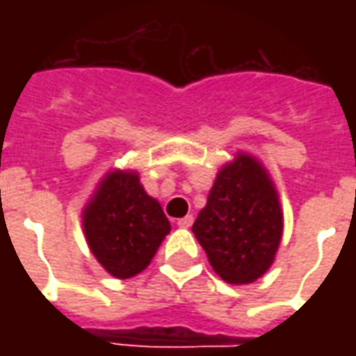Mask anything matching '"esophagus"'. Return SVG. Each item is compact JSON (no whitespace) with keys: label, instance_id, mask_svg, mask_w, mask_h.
I'll return each instance as SVG.
<instances>
[{"label":"esophagus","instance_id":"esophagus-1","mask_svg":"<svg viewBox=\"0 0 356 356\" xmlns=\"http://www.w3.org/2000/svg\"><path fill=\"white\" fill-rule=\"evenodd\" d=\"M194 223V217L193 216H185V217H181L177 221V225L181 227V229H188V227H193Z\"/></svg>","mask_w":356,"mask_h":356}]
</instances>
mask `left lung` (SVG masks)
<instances>
[{"label":"left lung","instance_id":"left-lung-1","mask_svg":"<svg viewBox=\"0 0 356 356\" xmlns=\"http://www.w3.org/2000/svg\"><path fill=\"white\" fill-rule=\"evenodd\" d=\"M284 219L275 183L254 156L238 152L219 170L193 232L229 284H252L275 261Z\"/></svg>","mask_w":356,"mask_h":356}]
</instances>
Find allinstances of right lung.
Listing matches in <instances>:
<instances>
[{"label": "right lung", "mask_w": 356, "mask_h": 356, "mask_svg": "<svg viewBox=\"0 0 356 356\" xmlns=\"http://www.w3.org/2000/svg\"><path fill=\"white\" fill-rule=\"evenodd\" d=\"M91 254L120 280L148 267L171 231L160 202L148 196L137 171H108L81 213Z\"/></svg>", "instance_id": "1"}]
</instances>
